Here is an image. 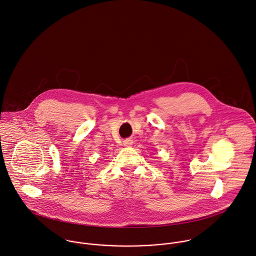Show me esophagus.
I'll return each mask as SVG.
<instances>
[{
	"label": "esophagus",
	"mask_w": 256,
	"mask_h": 256,
	"mask_svg": "<svg viewBox=\"0 0 256 256\" xmlns=\"http://www.w3.org/2000/svg\"><path fill=\"white\" fill-rule=\"evenodd\" d=\"M122 142H124V146H132L134 144V140H132V138H126Z\"/></svg>",
	"instance_id": "1"
}]
</instances>
